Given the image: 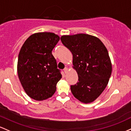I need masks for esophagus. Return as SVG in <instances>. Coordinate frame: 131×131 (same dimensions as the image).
Masks as SVG:
<instances>
[{"label":"esophagus","instance_id":"34e87169","mask_svg":"<svg viewBox=\"0 0 131 131\" xmlns=\"http://www.w3.org/2000/svg\"><path fill=\"white\" fill-rule=\"evenodd\" d=\"M64 72H65V73H67V72H68V68H67V67H66V68L64 69Z\"/></svg>","mask_w":131,"mask_h":131}]
</instances>
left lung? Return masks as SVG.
Masks as SVG:
<instances>
[{
  "label": "left lung",
  "mask_w": 131,
  "mask_h": 131,
  "mask_svg": "<svg viewBox=\"0 0 131 131\" xmlns=\"http://www.w3.org/2000/svg\"><path fill=\"white\" fill-rule=\"evenodd\" d=\"M61 40L72 54V67L79 77L77 84L70 86L72 93L83 103L93 102L106 87L112 72L108 50L99 38L88 34L63 35Z\"/></svg>",
  "instance_id": "left-lung-1"
}]
</instances>
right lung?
Returning <instances> with one entry per match:
<instances>
[{
  "label": "right lung",
  "mask_w": 131,
  "mask_h": 131,
  "mask_svg": "<svg viewBox=\"0 0 131 131\" xmlns=\"http://www.w3.org/2000/svg\"><path fill=\"white\" fill-rule=\"evenodd\" d=\"M60 39L51 32L34 33L18 54L17 73L22 87L32 99L42 101L52 96L62 75L52 51Z\"/></svg>",
  "instance_id": "obj_1"
}]
</instances>
